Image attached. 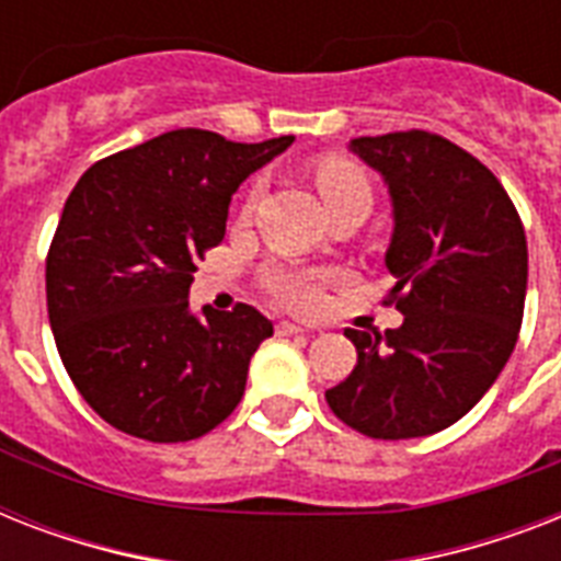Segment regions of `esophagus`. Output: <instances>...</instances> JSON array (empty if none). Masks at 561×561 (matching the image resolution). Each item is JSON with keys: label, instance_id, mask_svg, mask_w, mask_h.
Masks as SVG:
<instances>
[{"label": "esophagus", "instance_id": "obj_1", "mask_svg": "<svg viewBox=\"0 0 561 561\" xmlns=\"http://www.w3.org/2000/svg\"><path fill=\"white\" fill-rule=\"evenodd\" d=\"M276 334H279V337H288V334H306V329L297 323H288V320H282V323L276 325Z\"/></svg>", "mask_w": 561, "mask_h": 561}]
</instances>
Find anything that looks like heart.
I'll list each match as a JSON object with an SVG mask.
<instances>
[{"mask_svg":"<svg viewBox=\"0 0 561 561\" xmlns=\"http://www.w3.org/2000/svg\"><path fill=\"white\" fill-rule=\"evenodd\" d=\"M317 192L323 197L325 211L343 203H373V188L358 162L346 157H323L314 165ZM253 203V197H250ZM334 279L329 271H311V267H297V264H273L264 273V288L271 297L282 302L290 311H314L323 302V285Z\"/></svg>","mask_w":561,"mask_h":561,"instance_id":"b5f03b06","label":"heart"}]
</instances>
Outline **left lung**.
I'll list each match as a JSON object with an SVG mask.
<instances>
[{
	"instance_id": "left-lung-1",
	"label": "left lung",
	"mask_w": 561,
	"mask_h": 561,
	"mask_svg": "<svg viewBox=\"0 0 561 561\" xmlns=\"http://www.w3.org/2000/svg\"><path fill=\"white\" fill-rule=\"evenodd\" d=\"M350 151L390 192L387 299L404 323L346 329L358 364L325 401L373 439L436 434L483 399L515 350L527 297L522 218L495 174L443 136H360Z\"/></svg>"
}]
</instances>
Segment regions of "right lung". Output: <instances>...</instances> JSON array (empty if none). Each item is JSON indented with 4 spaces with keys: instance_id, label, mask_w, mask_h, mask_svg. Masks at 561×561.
Instances as JSON below:
<instances>
[{
    "instance_id": "obj_1",
    "label": "right lung",
    "mask_w": 561,
    "mask_h": 561,
    "mask_svg": "<svg viewBox=\"0 0 561 561\" xmlns=\"http://www.w3.org/2000/svg\"><path fill=\"white\" fill-rule=\"evenodd\" d=\"M290 142L183 127L83 171L48 247L46 302L66 373L104 422L188 443L236 410L273 323L244 302L192 314L188 288L236 188Z\"/></svg>"
}]
</instances>
